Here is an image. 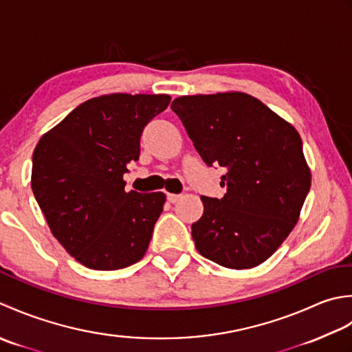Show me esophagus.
I'll return each instance as SVG.
<instances>
[{"label": "esophagus", "mask_w": 352, "mask_h": 352, "mask_svg": "<svg viewBox=\"0 0 352 352\" xmlns=\"http://www.w3.org/2000/svg\"><path fill=\"white\" fill-rule=\"evenodd\" d=\"M179 199H181V195H171V192H168V195H167V200H168V202H171V204L177 202Z\"/></svg>", "instance_id": "esophagus-1"}]
</instances>
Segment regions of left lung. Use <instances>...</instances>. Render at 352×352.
<instances>
[{
	"instance_id": "8db88e82",
	"label": "left lung",
	"mask_w": 352,
	"mask_h": 352,
	"mask_svg": "<svg viewBox=\"0 0 352 352\" xmlns=\"http://www.w3.org/2000/svg\"><path fill=\"white\" fill-rule=\"evenodd\" d=\"M171 109L202 160L226 167L221 199L202 196L191 226L200 255L228 269H252L283 245L299 220L311 173L298 131L245 92L182 96Z\"/></svg>"
}]
</instances>
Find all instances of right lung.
<instances>
[{"label": "right lung", "instance_id": "1", "mask_svg": "<svg viewBox=\"0 0 352 352\" xmlns=\"http://www.w3.org/2000/svg\"><path fill=\"white\" fill-rule=\"evenodd\" d=\"M167 94H109L86 100L33 152L32 188L57 241L83 266L118 270L146 255L164 192L124 191L147 123Z\"/></svg>", "mask_w": 352, "mask_h": 352}]
</instances>
